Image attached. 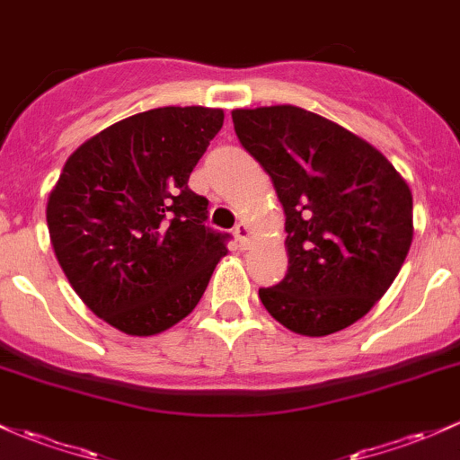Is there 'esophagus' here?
I'll return each mask as SVG.
<instances>
[{
  "label": "esophagus",
  "mask_w": 460,
  "mask_h": 460,
  "mask_svg": "<svg viewBox=\"0 0 460 460\" xmlns=\"http://www.w3.org/2000/svg\"><path fill=\"white\" fill-rule=\"evenodd\" d=\"M252 232H250V226L245 224V221H239V224L234 226V236L236 241H239V248L241 250H248L250 248V241H252Z\"/></svg>",
  "instance_id": "34e87169"
}]
</instances>
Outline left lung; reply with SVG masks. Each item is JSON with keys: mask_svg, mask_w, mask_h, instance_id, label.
<instances>
[{"mask_svg": "<svg viewBox=\"0 0 460 460\" xmlns=\"http://www.w3.org/2000/svg\"><path fill=\"white\" fill-rule=\"evenodd\" d=\"M285 210L289 268L259 298L309 338L347 329L386 294L412 243V192L355 133L294 105L232 111Z\"/></svg>", "mask_w": 460, "mask_h": 460, "instance_id": "obj_1", "label": "left lung"}]
</instances>
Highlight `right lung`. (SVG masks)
<instances>
[{
    "mask_svg": "<svg viewBox=\"0 0 460 460\" xmlns=\"http://www.w3.org/2000/svg\"><path fill=\"white\" fill-rule=\"evenodd\" d=\"M224 125L210 107H160L90 137L48 197L58 265L98 318L155 335L197 307L228 234L189 177Z\"/></svg>",
    "mask_w": 460,
    "mask_h": 460,
    "instance_id": "obj_1",
    "label": "right lung"
}]
</instances>
